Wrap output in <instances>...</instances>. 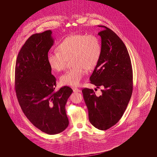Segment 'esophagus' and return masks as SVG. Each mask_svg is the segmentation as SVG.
I'll list each match as a JSON object with an SVG mask.
<instances>
[{
    "label": "esophagus",
    "mask_w": 157,
    "mask_h": 157,
    "mask_svg": "<svg viewBox=\"0 0 157 157\" xmlns=\"http://www.w3.org/2000/svg\"><path fill=\"white\" fill-rule=\"evenodd\" d=\"M72 90H73L74 92H80L81 91V90H79L78 88L75 87H73Z\"/></svg>",
    "instance_id": "1"
}]
</instances>
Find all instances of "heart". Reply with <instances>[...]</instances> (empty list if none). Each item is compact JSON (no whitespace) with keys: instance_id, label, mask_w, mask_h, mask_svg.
Here are the masks:
<instances>
[{"instance_id":"obj_1","label":"heart","mask_w":157,"mask_h":157,"mask_svg":"<svg viewBox=\"0 0 157 157\" xmlns=\"http://www.w3.org/2000/svg\"><path fill=\"white\" fill-rule=\"evenodd\" d=\"M57 51L49 52L47 61L55 71L66 69L67 63L71 59V69L60 77L63 85L77 86L80 85L88 70L93 69L99 60L101 45L100 40L94 34H78L63 40L57 47Z\"/></svg>"}]
</instances>
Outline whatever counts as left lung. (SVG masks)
<instances>
[{"label": "left lung", "mask_w": 157, "mask_h": 157, "mask_svg": "<svg viewBox=\"0 0 157 157\" xmlns=\"http://www.w3.org/2000/svg\"><path fill=\"white\" fill-rule=\"evenodd\" d=\"M98 34L101 38L99 60L90 78L97 88L103 87L101 95L93 89L82 90L90 123L100 130H106L123 116L133 90V72L127 49L111 29L105 26Z\"/></svg>", "instance_id": "left-lung-1"}]
</instances>
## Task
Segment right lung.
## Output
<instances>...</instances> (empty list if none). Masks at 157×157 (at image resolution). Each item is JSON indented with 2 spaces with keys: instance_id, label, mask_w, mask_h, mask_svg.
Here are the masks:
<instances>
[{
  "instance_id": "right-lung-1",
  "label": "right lung",
  "mask_w": 157,
  "mask_h": 157,
  "mask_svg": "<svg viewBox=\"0 0 157 157\" xmlns=\"http://www.w3.org/2000/svg\"><path fill=\"white\" fill-rule=\"evenodd\" d=\"M51 34V30L34 34L24 44L16 60L15 89L29 121L44 132L55 135L68 125L65 106L72 90L64 86L55 90L56 79L47 61L54 42Z\"/></svg>"
}]
</instances>
